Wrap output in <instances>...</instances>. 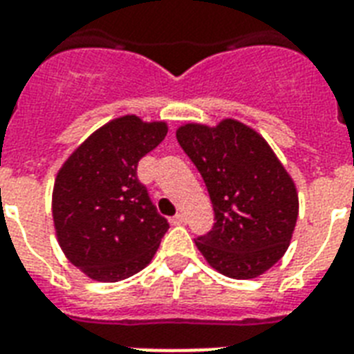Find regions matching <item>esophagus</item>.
Returning a JSON list of instances; mask_svg holds the SVG:
<instances>
[{
  "label": "esophagus",
  "mask_w": 354,
  "mask_h": 354,
  "mask_svg": "<svg viewBox=\"0 0 354 354\" xmlns=\"http://www.w3.org/2000/svg\"><path fill=\"white\" fill-rule=\"evenodd\" d=\"M183 221H185V218H183V215H176L171 218V224L172 226H178V224H183Z\"/></svg>",
  "instance_id": "esophagus-1"
}]
</instances>
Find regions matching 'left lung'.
<instances>
[{"label": "left lung", "instance_id": "8db88e82", "mask_svg": "<svg viewBox=\"0 0 354 354\" xmlns=\"http://www.w3.org/2000/svg\"><path fill=\"white\" fill-rule=\"evenodd\" d=\"M176 139L204 178L215 224L194 239L222 275L253 279L272 268L296 227V185L270 145L246 124L224 119L215 128L189 122Z\"/></svg>", "mask_w": 354, "mask_h": 354}]
</instances>
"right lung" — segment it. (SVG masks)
<instances>
[{"mask_svg":"<svg viewBox=\"0 0 354 354\" xmlns=\"http://www.w3.org/2000/svg\"><path fill=\"white\" fill-rule=\"evenodd\" d=\"M163 121L113 119L93 132L58 171L53 221L69 263L88 277L115 283L152 261L169 230L138 163L165 139Z\"/></svg>","mask_w":354,"mask_h":354,"instance_id":"add662e5","label":"right lung"}]
</instances>
